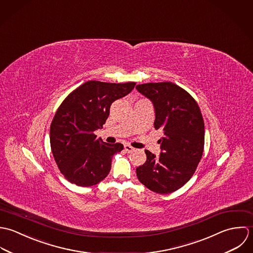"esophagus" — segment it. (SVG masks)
I'll return each instance as SVG.
<instances>
[{
  "mask_svg": "<svg viewBox=\"0 0 253 253\" xmlns=\"http://www.w3.org/2000/svg\"><path fill=\"white\" fill-rule=\"evenodd\" d=\"M124 150L127 152H133L135 151V149H134L133 147L129 146V145H125V146H124Z\"/></svg>",
  "mask_w": 253,
  "mask_h": 253,
  "instance_id": "1",
  "label": "esophagus"
}]
</instances>
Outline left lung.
Wrapping results in <instances>:
<instances>
[{"instance_id":"obj_1","label":"left lung","mask_w":253,"mask_h":253,"mask_svg":"<svg viewBox=\"0 0 253 253\" xmlns=\"http://www.w3.org/2000/svg\"><path fill=\"white\" fill-rule=\"evenodd\" d=\"M152 101L154 128L162 133L160 154L145 151L147 161L136 169L139 181L157 194H169L183 187L194 175L204 146V123L194 98L171 82L136 86Z\"/></svg>"}]
</instances>
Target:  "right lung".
Here are the masks:
<instances>
[{"label":"right lung","mask_w":253,"mask_h":253,"mask_svg":"<svg viewBox=\"0 0 253 253\" xmlns=\"http://www.w3.org/2000/svg\"><path fill=\"white\" fill-rule=\"evenodd\" d=\"M135 82L116 84L88 81L58 107L50 129L51 152L61 174L80 187L97 185L109 173L120 143L107 144L94 132L105 123L111 103L127 96Z\"/></svg>","instance_id":"right-lung-1"}]
</instances>
